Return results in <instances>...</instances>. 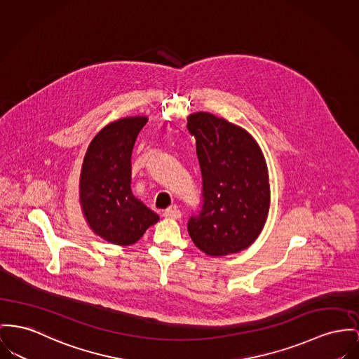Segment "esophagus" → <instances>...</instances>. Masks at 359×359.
<instances>
[{
    "instance_id": "34e87169",
    "label": "esophagus",
    "mask_w": 359,
    "mask_h": 359,
    "mask_svg": "<svg viewBox=\"0 0 359 359\" xmlns=\"http://www.w3.org/2000/svg\"><path fill=\"white\" fill-rule=\"evenodd\" d=\"M165 216L168 219H180L181 217V211L178 208H168L165 211Z\"/></svg>"
}]
</instances>
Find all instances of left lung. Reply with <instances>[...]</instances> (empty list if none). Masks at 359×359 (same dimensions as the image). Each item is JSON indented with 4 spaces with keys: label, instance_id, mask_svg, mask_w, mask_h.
<instances>
[{
    "label": "left lung",
    "instance_id": "1",
    "mask_svg": "<svg viewBox=\"0 0 359 359\" xmlns=\"http://www.w3.org/2000/svg\"><path fill=\"white\" fill-rule=\"evenodd\" d=\"M188 130L196 139L204 203L189 219V236L208 256L238 253L260 236L269 212L263 151L248 130L211 113L191 114Z\"/></svg>",
    "mask_w": 359,
    "mask_h": 359
}]
</instances>
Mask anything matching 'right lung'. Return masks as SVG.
Returning a JSON list of instances; mask_svg holds the SVG:
<instances>
[{
  "label": "right lung",
  "instance_id": "add662e5",
  "mask_svg": "<svg viewBox=\"0 0 359 359\" xmlns=\"http://www.w3.org/2000/svg\"><path fill=\"white\" fill-rule=\"evenodd\" d=\"M148 117H125L106 125L86 152L79 196L90 229L110 243L129 246L142 238L159 216L130 189L132 151Z\"/></svg>",
  "mask_w": 359,
  "mask_h": 359
}]
</instances>
